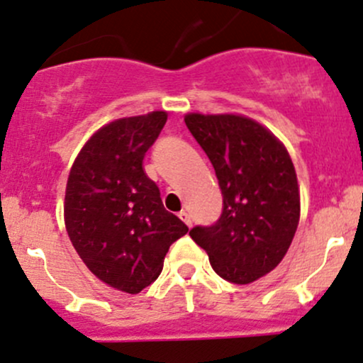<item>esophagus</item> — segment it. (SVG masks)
<instances>
[{
    "mask_svg": "<svg viewBox=\"0 0 363 363\" xmlns=\"http://www.w3.org/2000/svg\"><path fill=\"white\" fill-rule=\"evenodd\" d=\"M178 218L182 219L183 223H185L186 226H192V216H190L189 213H186V211H180V213H178Z\"/></svg>",
    "mask_w": 363,
    "mask_h": 363,
    "instance_id": "obj_1",
    "label": "esophagus"
}]
</instances>
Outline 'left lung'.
I'll return each mask as SVG.
<instances>
[{
    "mask_svg": "<svg viewBox=\"0 0 363 363\" xmlns=\"http://www.w3.org/2000/svg\"><path fill=\"white\" fill-rule=\"evenodd\" d=\"M213 162L223 213L190 236L223 279L248 284L286 255L300 219V192L286 147L266 127L240 115L185 116Z\"/></svg>",
    "mask_w": 363,
    "mask_h": 363,
    "instance_id": "left-lung-1",
    "label": "left lung"
}]
</instances>
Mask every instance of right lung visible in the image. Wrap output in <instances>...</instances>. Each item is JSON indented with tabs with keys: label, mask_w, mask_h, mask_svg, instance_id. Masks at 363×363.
Returning <instances> with one entry per match:
<instances>
[{
	"label": "right lung",
	"mask_w": 363,
	"mask_h": 363,
	"mask_svg": "<svg viewBox=\"0 0 363 363\" xmlns=\"http://www.w3.org/2000/svg\"><path fill=\"white\" fill-rule=\"evenodd\" d=\"M166 120L152 111L104 125L68 174L65 225L77 254L103 283L132 295L157 279L171 243L189 231L142 166Z\"/></svg>",
	"instance_id": "add662e5"
}]
</instances>
